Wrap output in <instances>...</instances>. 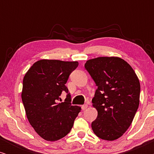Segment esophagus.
Wrapping results in <instances>:
<instances>
[{"label": "esophagus", "instance_id": "1", "mask_svg": "<svg viewBox=\"0 0 154 154\" xmlns=\"http://www.w3.org/2000/svg\"><path fill=\"white\" fill-rule=\"evenodd\" d=\"M88 104H83V106H81V108H82V109H83V110H85V109L88 108Z\"/></svg>", "mask_w": 154, "mask_h": 154}]
</instances>
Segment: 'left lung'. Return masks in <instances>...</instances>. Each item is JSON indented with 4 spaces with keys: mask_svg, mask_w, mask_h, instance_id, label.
<instances>
[{
    "mask_svg": "<svg viewBox=\"0 0 154 154\" xmlns=\"http://www.w3.org/2000/svg\"><path fill=\"white\" fill-rule=\"evenodd\" d=\"M85 68L97 86L92 102L98 113L92 129L102 140H117L131 125L137 111L138 77L128 62L117 57L89 60Z\"/></svg>",
    "mask_w": 154,
    "mask_h": 154,
    "instance_id": "obj_1",
    "label": "left lung"
}]
</instances>
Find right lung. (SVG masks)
Segmentation results:
<instances>
[{
    "instance_id": "add662e5",
    "label": "right lung",
    "mask_w": 154,
    "mask_h": 154,
    "mask_svg": "<svg viewBox=\"0 0 154 154\" xmlns=\"http://www.w3.org/2000/svg\"><path fill=\"white\" fill-rule=\"evenodd\" d=\"M78 62L41 60L35 62L23 79L22 100L29 123L47 141H57L71 131L81 108L71 105L65 84ZM62 91L67 93L58 103Z\"/></svg>"
}]
</instances>
